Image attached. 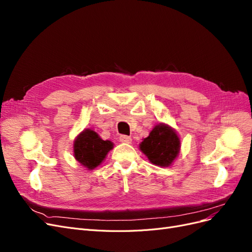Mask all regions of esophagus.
Wrapping results in <instances>:
<instances>
[{
	"label": "esophagus",
	"instance_id": "obj_1",
	"mask_svg": "<svg viewBox=\"0 0 252 252\" xmlns=\"http://www.w3.org/2000/svg\"><path fill=\"white\" fill-rule=\"evenodd\" d=\"M120 141L122 142V143H131V138L130 136H128V135H125V134H122L121 136H120Z\"/></svg>",
	"mask_w": 252,
	"mask_h": 252
}]
</instances>
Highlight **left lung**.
Returning a JSON list of instances; mask_svg holds the SVG:
<instances>
[{
  "label": "left lung",
  "instance_id": "8db88e82",
  "mask_svg": "<svg viewBox=\"0 0 252 252\" xmlns=\"http://www.w3.org/2000/svg\"><path fill=\"white\" fill-rule=\"evenodd\" d=\"M140 150L151 164L169 167L180 154L181 140L178 132L169 125L159 123L140 144Z\"/></svg>",
  "mask_w": 252,
  "mask_h": 252
}]
</instances>
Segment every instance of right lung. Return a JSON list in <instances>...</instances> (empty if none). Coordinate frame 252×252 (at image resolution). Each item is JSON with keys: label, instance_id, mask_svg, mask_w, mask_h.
<instances>
[{"label": "right lung", "instance_id": "add662e5", "mask_svg": "<svg viewBox=\"0 0 252 252\" xmlns=\"http://www.w3.org/2000/svg\"><path fill=\"white\" fill-rule=\"evenodd\" d=\"M113 148V143L102 140L94 130L87 128L78 134L73 142V157L88 170L100 166L108 152Z\"/></svg>", "mask_w": 252, "mask_h": 252}]
</instances>
